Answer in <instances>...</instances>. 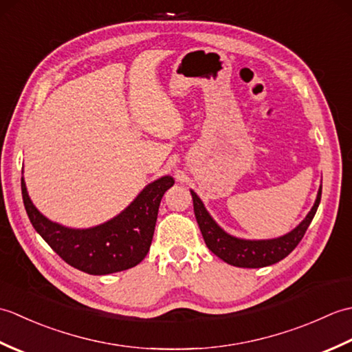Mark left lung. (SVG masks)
Segmentation results:
<instances>
[{
  "label": "left lung",
  "instance_id": "8db88e82",
  "mask_svg": "<svg viewBox=\"0 0 352 352\" xmlns=\"http://www.w3.org/2000/svg\"><path fill=\"white\" fill-rule=\"evenodd\" d=\"M190 193L193 199V212H195V218L207 248L228 265L237 267H263L287 257L301 242L310 222L316 214L322 188H319L315 204L300 226L287 234L276 239H267V241H246V239L230 236L208 214L203 201L198 198L197 193L193 190H190Z\"/></svg>",
  "mask_w": 352,
  "mask_h": 352
}]
</instances>
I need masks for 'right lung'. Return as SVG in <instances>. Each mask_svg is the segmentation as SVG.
Masks as SVG:
<instances>
[{
  "mask_svg": "<svg viewBox=\"0 0 352 352\" xmlns=\"http://www.w3.org/2000/svg\"><path fill=\"white\" fill-rule=\"evenodd\" d=\"M174 178L164 175L149 183L136 199L113 219L92 228L76 230L50 221L37 210L21 178L22 199L30 222L66 263L91 275L121 272L139 265L149 251L160 201Z\"/></svg>",
  "mask_w": 352,
  "mask_h": 352,
  "instance_id": "right-lung-1",
  "label": "right lung"
}]
</instances>
